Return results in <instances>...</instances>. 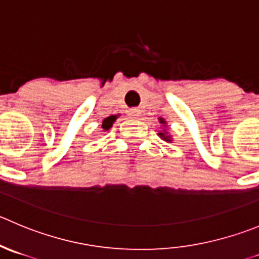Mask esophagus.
Segmentation results:
<instances>
[{
	"label": "esophagus",
	"mask_w": 259,
	"mask_h": 259,
	"mask_svg": "<svg viewBox=\"0 0 259 259\" xmlns=\"http://www.w3.org/2000/svg\"><path fill=\"white\" fill-rule=\"evenodd\" d=\"M128 115H130V118H139L140 110L139 109H131L130 112H128Z\"/></svg>",
	"instance_id": "esophagus-1"
}]
</instances>
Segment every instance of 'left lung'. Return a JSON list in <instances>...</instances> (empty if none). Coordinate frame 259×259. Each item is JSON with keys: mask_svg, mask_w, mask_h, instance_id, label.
<instances>
[{"mask_svg": "<svg viewBox=\"0 0 259 259\" xmlns=\"http://www.w3.org/2000/svg\"><path fill=\"white\" fill-rule=\"evenodd\" d=\"M159 123L161 124V131H159V137L161 140H164V141L166 142H171L173 141V139H171V135H169V130H168V123H166V120L164 119V118H159Z\"/></svg>", "mask_w": 259, "mask_h": 259, "instance_id": "obj_1", "label": "left lung"}]
</instances>
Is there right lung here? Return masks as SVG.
<instances>
[{"mask_svg":"<svg viewBox=\"0 0 259 259\" xmlns=\"http://www.w3.org/2000/svg\"><path fill=\"white\" fill-rule=\"evenodd\" d=\"M117 119V115H110V117L104 118V120L102 122V128H103V132H107L109 131L110 128H112L113 123L115 122Z\"/></svg>","mask_w":259,"mask_h":259,"instance_id":"right-lung-1","label":"right lung"}]
</instances>
